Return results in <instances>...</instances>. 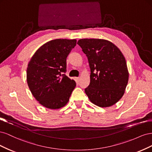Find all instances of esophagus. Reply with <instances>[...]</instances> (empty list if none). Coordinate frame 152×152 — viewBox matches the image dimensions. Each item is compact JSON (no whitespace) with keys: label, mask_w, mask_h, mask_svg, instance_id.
Masks as SVG:
<instances>
[{"label":"esophagus","mask_w":152,"mask_h":152,"mask_svg":"<svg viewBox=\"0 0 152 152\" xmlns=\"http://www.w3.org/2000/svg\"><path fill=\"white\" fill-rule=\"evenodd\" d=\"M75 80L77 83H79V81H80V78L79 77H75Z\"/></svg>","instance_id":"34e87169"}]
</instances>
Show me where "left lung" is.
Listing matches in <instances>:
<instances>
[{
  "label": "left lung",
  "mask_w": 152,
  "mask_h": 152,
  "mask_svg": "<svg viewBox=\"0 0 152 152\" xmlns=\"http://www.w3.org/2000/svg\"><path fill=\"white\" fill-rule=\"evenodd\" d=\"M77 44L86 54L91 69L86 94L98 107H111L121 99L128 83L129 72L123 54L104 39H80Z\"/></svg>",
  "instance_id": "left-lung-1"
}]
</instances>
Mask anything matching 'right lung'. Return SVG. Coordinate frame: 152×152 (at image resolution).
I'll return each instance as SVG.
<instances>
[{
  "mask_svg": "<svg viewBox=\"0 0 152 152\" xmlns=\"http://www.w3.org/2000/svg\"><path fill=\"white\" fill-rule=\"evenodd\" d=\"M76 39H55L39 48L26 70V80L34 97L44 107L59 109L65 106L76 86L65 73L66 58L76 45Z\"/></svg>",
  "mask_w": 152,
  "mask_h": 152,
  "instance_id": "obj_1",
  "label": "right lung"
}]
</instances>
